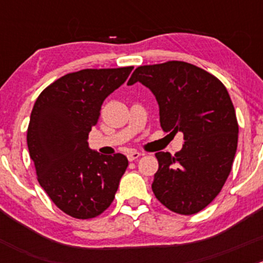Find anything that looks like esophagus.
<instances>
[{
    "instance_id": "obj_1",
    "label": "esophagus",
    "mask_w": 263,
    "mask_h": 263,
    "mask_svg": "<svg viewBox=\"0 0 263 263\" xmlns=\"http://www.w3.org/2000/svg\"><path fill=\"white\" fill-rule=\"evenodd\" d=\"M141 155L142 154L139 153V151H131V153L127 154V158H128L129 161H134L136 160V159H139Z\"/></svg>"
}]
</instances>
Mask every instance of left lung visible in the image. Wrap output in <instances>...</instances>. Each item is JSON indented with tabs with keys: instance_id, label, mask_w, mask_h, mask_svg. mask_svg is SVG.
Here are the masks:
<instances>
[{
	"instance_id": "left-lung-1",
	"label": "left lung",
	"mask_w": 263,
	"mask_h": 263,
	"mask_svg": "<svg viewBox=\"0 0 263 263\" xmlns=\"http://www.w3.org/2000/svg\"><path fill=\"white\" fill-rule=\"evenodd\" d=\"M136 82L155 97L161 128L183 132L185 141L174 156L155 154L154 195L173 213H198L219 195L237 153L238 122L229 92L208 71L181 61L140 66L127 85Z\"/></svg>"
}]
</instances>
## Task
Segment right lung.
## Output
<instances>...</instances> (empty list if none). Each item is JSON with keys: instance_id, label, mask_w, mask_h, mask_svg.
<instances>
[{"instance_id": "add662e5", "label": "right lung", "mask_w": 263, "mask_h": 263, "mask_svg": "<svg viewBox=\"0 0 263 263\" xmlns=\"http://www.w3.org/2000/svg\"><path fill=\"white\" fill-rule=\"evenodd\" d=\"M134 67L67 73L41 92L31 110L28 148L38 182L58 209L91 219L113 202L128 166L123 154L105 156L87 144L102 104Z\"/></svg>"}]
</instances>
